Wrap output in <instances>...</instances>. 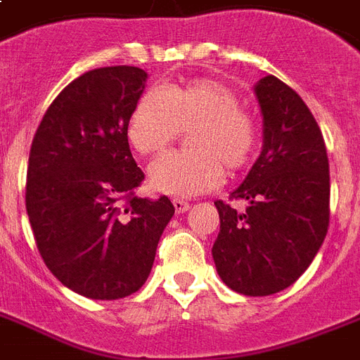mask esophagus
I'll return each mask as SVG.
<instances>
[{
	"label": "esophagus",
	"mask_w": 360,
	"mask_h": 360,
	"mask_svg": "<svg viewBox=\"0 0 360 360\" xmlns=\"http://www.w3.org/2000/svg\"><path fill=\"white\" fill-rule=\"evenodd\" d=\"M174 207L177 213H185V211L191 210V204L188 202H185V200H179V198H175L174 200Z\"/></svg>",
	"instance_id": "esophagus-1"
}]
</instances>
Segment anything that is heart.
<instances>
[{
	"label": "heart",
	"mask_w": 360,
	"mask_h": 360,
	"mask_svg": "<svg viewBox=\"0 0 360 360\" xmlns=\"http://www.w3.org/2000/svg\"><path fill=\"white\" fill-rule=\"evenodd\" d=\"M192 150L168 153L149 168L150 188L186 198L204 194L223 183L224 168H245L255 145L257 124L226 84L198 79L166 92L150 89L136 101L126 136L137 153L156 155L181 130H188Z\"/></svg>",
	"instance_id": "heart-1"
}]
</instances>
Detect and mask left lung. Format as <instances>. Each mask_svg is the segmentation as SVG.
Wrapping results in <instances>:
<instances>
[{"label":"left lung","mask_w":360,"mask_h":360,"mask_svg":"<svg viewBox=\"0 0 360 360\" xmlns=\"http://www.w3.org/2000/svg\"><path fill=\"white\" fill-rule=\"evenodd\" d=\"M262 113V150L234 198L217 200L221 219L211 255L224 285L245 296L287 289L304 271L328 230L330 175L323 134L308 105L278 77L255 84Z\"/></svg>","instance_id":"left-lung-1"}]
</instances>
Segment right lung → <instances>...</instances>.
Segmentation results:
<instances>
[{
    "label": "right lung",
    "instance_id": "1",
    "mask_svg": "<svg viewBox=\"0 0 360 360\" xmlns=\"http://www.w3.org/2000/svg\"><path fill=\"white\" fill-rule=\"evenodd\" d=\"M145 84L134 65L86 71L56 96L32 141L26 211L37 249L54 278L92 300L141 289L175 213L168 196L131 194L145 175L126 126Z\"/></svg>",
    "mask_w": 360,
    "mask_h": 360
}]
</instances>
